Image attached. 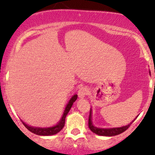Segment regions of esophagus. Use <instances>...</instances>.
Returning a JSON list of instances; mask_svg holds the SVG:
<instances>
[{
	"mask_svg": "<svg viewBox=\"0 0 155 155\" xmlns=\"http://www.w3.org/2000/svg\"><path fill=\"white\" fill-rule=\"evenodd\" d=\"M89 90L87 87H81L79 88V91H78V95L80 98H83L84 97L87 95H88Z\"/></svg>",
	"mask_w": 155,
	"mask_h": 155,
	"instance_id": "34e87169",
	"label": "esophagus"
}]
</instances>
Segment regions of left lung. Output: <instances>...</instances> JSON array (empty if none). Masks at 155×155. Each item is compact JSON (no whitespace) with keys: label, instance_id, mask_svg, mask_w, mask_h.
<instances>
[{"label":"left lung","instance_id":"left-lung-1","mask_svg":"<svg viewBox=\"0 0 155 155\" xmlns=\"http://www.w3.org/2000/svg\"><path fill=\"white\" fill-rule=\"evenodd\" d=\"M138 117V116H137ZM136 120V119H135ZM135 120L133 121L134 122ZM130 122L129 124L126 126H123L121 127H115V128H99V127H96L93 126L92 122V110L90 109V115H89V120H88V126L89 128L92 133H95V134L98 135V136H114L120 134V133L124 132L127 129L129 128L130 124L133 123Z\"/></svg>","mask_w":155,"mask_h":155}]
</instances>
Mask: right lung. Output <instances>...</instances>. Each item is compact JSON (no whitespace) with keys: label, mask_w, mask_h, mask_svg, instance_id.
<instances>
[{"label":"right lung","mask_w":155,"mask_h":155,"mask_svg":"<svg viewBox=\"0 0 155 155\" xmlns=\"http://www.w3.org/2000/svg\"><path fill=\"white\" fill-rule=\"evenodd\" d=\"M78 95H74L73 97L71 98V100L69 101V102L68 103L66 107H65V111H64L63 115L62 117L61 120L56 125L54 126V127H47V128H41V127H31V126L28 125V124L25 123L24 122H22L23 124L25 125V127H26L28 130H30L31 132L35 133V134L38 135V136H51V135H54L57 134L58 133H59L62 129L63 128L64 125H65V117H66L69 111H70L71 108L73 104L75 102L76 99H77Z\"/></svg>","instance_id":"1"}]
</instances>
